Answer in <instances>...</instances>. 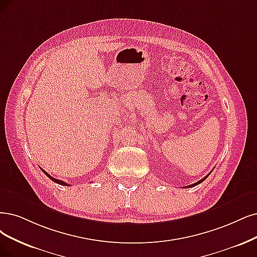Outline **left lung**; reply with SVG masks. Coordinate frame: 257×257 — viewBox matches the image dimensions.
<instances>
[{
  "label": "left lung",
  "mask_w": 257,
  "mask_h": 257,
  "mask_svg": "<svg viewBox=\"0 0 257 257\" xmlns=\"http://www.w3.org/2000/svg\"><path fill=\"white\" fill-rule=\"evenodd\" d=\"M210 174H211V173H210ZM210 174H208L207 176H205V177H204L203 179H201V180H200V181H198V182H196V183H194V184H191V185H188V186H186V187H193V186H196V185H198V184H200L201 182H203V181H204V180H205V179H206V178H207L208 176H210Z\"/></svg>",
  "instance_id": "left-lung-1"
}]
</instances>
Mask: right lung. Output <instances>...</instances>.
Wrapping results in <instances>:
<instances>
[{"instance_id": "add662e5", "label": "right lung", "mask_w": 257, "mask_h": 257, "mask_svg": "<svg viewBox=\"0 0 257 257\" xmlns=\"http://www.w3.org/2000/svg\"><path fill=\"white\" fill-rule=\"evenodd\" d=\"M42 169V168H41ZM42 172L47 176V177H49L51 180H52V181H54V182H56L57 184H60V185H64V186H70V184H68V183H66V182H64V181H61V180H58V179H56V178H54V177H52L50 174H47L46 172H45V170H43L42 169Z\"/></svg>"}]
</instances>
